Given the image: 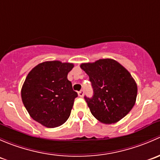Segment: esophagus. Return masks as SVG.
Here are the masks:
<instances>
[{
	"label": "esophagus",
	"instance_id": "obj_1",
	"mask_svg": "<svg viewBox=\"0 0 160 160\" xmlns=\"http://www.w3.org/2000/svg\"><path fill=\"white\" fill-rule=\"evenodd\" d=\"M78 96H80V97H83V96H84V90H80V91L78 92Z\"/></svg>",
	"mask_w": 160,
	"mask_h": 160
}]
</instances>
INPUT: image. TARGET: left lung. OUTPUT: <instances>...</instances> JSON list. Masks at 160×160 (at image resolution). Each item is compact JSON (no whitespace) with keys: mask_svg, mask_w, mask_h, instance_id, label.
Masks as SVG:
<instances>
[{"mask_svg":"<svg viewBox=\"0 0 160 160\" xmlns=\"http://www.w3.org/2000/svg\"><path fill=\"white\" fill-rule=\"evenodd\" d=\"M80 67L88 75L93 88L92 97H84L92 114L107 124L124 118L133 108L138 92L128 71L109 58L84 63Z\"/></svg>","mask_w":160,"mask_h":160,"instance_id":"8db88e82","label":"left lung"}]
</instances>
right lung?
<instances>
[{
  "label": "right lung",
  "mask_w": 160,
  "mask_h": 160,
  "mask_svg": "<svg viewBox=\"0 0 160 160\" xmlns=\"http://www.w3.org/2000/svg\"><path fill=\"white\" fill-rule=\"evenodd\" d=\"M72 63L46 61L33 68L21 91L22 99L30 117L47 128L59 127L71 114L78 93L72 88L68 74Z\"/></svg>",
  "instance_id": "obj_1"
}]
</instances>
